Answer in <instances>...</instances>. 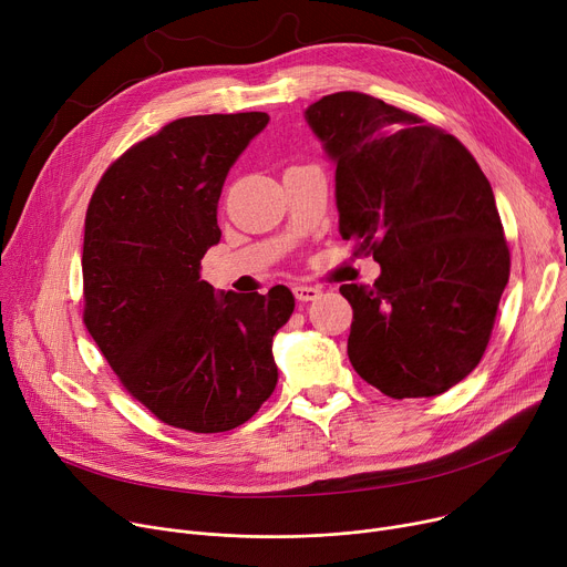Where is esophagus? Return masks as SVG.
Returning <instances> with one entry per match:
<instances>
[{
  "instance_id": "obj_1",
  "label": "esophagus",
  "mask_w": 567,
  "mask_h": 567,
  "mask_svg": "<svg viewBox=\"0 0 567 567\" xmlns=\"http://www.w3.org/2000/svg\"><path fill=\"white\" fill-rule=\"evenodd\" d=\"M292 292H295L299 302H313V299H318L322 295V290L318 286H307V284L292 286Z\"/></svg>"
}]
</instances>
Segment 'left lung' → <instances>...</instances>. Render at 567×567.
Instances as JSON below:
<instances>
[{
  "instance_id": "8db88e82",
  "label": "left lung",
  "mask_w": 567,
  "mask_h": 567,
  "mask_svg": "<svg viewBox=\"0 0 567 567\" xmlns=\"http://www.w3.org/2000/svg\"><path fill=\"white\" fill-rule=\"evenodd\" d=\"M305 118L337 164L343 240L373 254V286L343 284L348 357L389 398L440 395L483 357L511 254L489 181L449 132L359 91Z\"/></svg>"
}]
</instances>
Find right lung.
Masks as SVG:
<instances>
[{"label":"right lung","instance_id":"add662e5","mask_svg":"<svg viewBox=\"0 0 567 567\" xmlns=\"http://www.w3.org/2000/svg\"><path fill=\"white\" fill-rule=\"evenodd\" d=\"M270 123L265 112L185 116L125 151L84 221V324L121 384L162 423L226 432L272 395V339L295 297L219 290L202 258L221 238L228 169Z\"/></svg>","mask_w":567,"mask_h":567}]
</instances>
